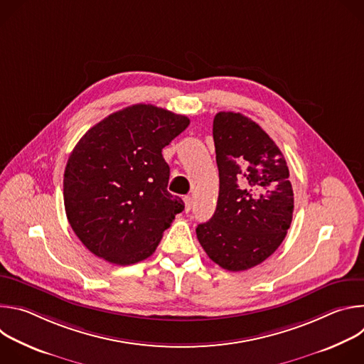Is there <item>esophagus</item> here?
Here are the masks:
<instances>
[{
	"instance_id": "34e87169",
	"label": "esophagus",
	"mask_w": 364,
	"mask_h": 364,
	"mask_svg": "<svg viewBox=\"0 0 364 364\" xmlns=\"http://www.w3.org/2000/svg\"><path fill=\"white\" fill-rule=\"evenodd\" d=\"M184 204H186V213H188L191 210V204H193V198L190 196L184 197Z\"/></svg>"
}]
</instances>
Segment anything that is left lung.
Listing matches in <instances>:
<instances>
[{
  "instance_id": "8db88e82",
  "label": "left lung",
  "mask_w": 364,
  "mask_h": 364,
  "mask_svg": "<svg viewBox=\"0 0 364 364\" xmlns=\"http://www.w3.org/2000/svg\"><path fill=\"white\" fill-rule=\"evenodd\" d=\"M219 198L213 218L197 226L213 262L239 272L262 264L282 243L292 222L294 191L281 149L242 114L213 121Z\"/></svg>"
}]
</instances>
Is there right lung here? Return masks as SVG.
I'll use <instances>...</instances> for the list:
<instances>
[{"instance_id": "right-lung-1", "label": "right lung", "mask_w": 364, "mask_h": 364, "mask_svg": "<svg viewBox=\"0 0 364 364\" xmlns=\"http://www.w3.org/2000/svg\"><path fill=\"white\" fill-rule=\"evenodd\" d=\"M188 124L184 115L138 103L102 119L76 144L65 170V209L93 255L132 265L157 249L184 210L167 190L170 167L161 151Z\"/></svg>"}]
</instances>
